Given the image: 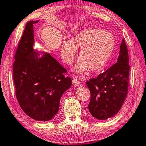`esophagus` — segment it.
I'll return each instance as SVG.
<instances>
[{"label": "esophagus", "instance_id": "1", "mask_svg": "<svg viewBox=\"0 0 146 146\" xmlns=\"http://www.w3.org/2000/svg\"><path fill=\"white\" fill-rule=\"evenodd\" d=\"M72 83H73L74 86H77L79 85V84H80V81H79L78 78H73Z\"/></svg>", "mask_w": 146, "mask_h": 146}]
</instances>
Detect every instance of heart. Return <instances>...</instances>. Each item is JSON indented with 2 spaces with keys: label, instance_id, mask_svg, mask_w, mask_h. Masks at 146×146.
Segmentation results:
<instances>
[{
  "label": "heart",
  "instance_id": "heart-1",
  "mask_svg": "<svg viewBox=\"0 0 146 146\" xmlns=\"http://www.w3.org/2000/svg\"><path fill=\"white\" fill-rule=\"evenodd\" d=\"M115 40L111 33L98 28H88L78 33L72 40H64L61 46V57L67 65H71L81 48L80 59L74 70L83 73L101 70L113 53Z\"/></svg>",
  "mask_w": 146,
  "mask_h": 146
}]
</instances>
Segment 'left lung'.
I'll list each match as a JSON object with an SVG mask.
<instances>
[{"instance_id": "8db88e82", "label": "left lung", "mask_w": 146, "mask_h": 146, "mask_svg": "<svg viewBox=\"0 0 146 146\" xmlns=\"http://www.w3.org/2000/svg\"><path fill=\"white\" fill-rule=\"evenodd\" d=\"M129 74L128 52L123 39L117 62L97 78L86 81L90 91L88 108L92 115L106 120L118 113L127 95Z\"/></svg>"}]
</instances>
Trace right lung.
Masks as SVG:
<instances>
[{"instance_id": "obj_1", "label": "right lung", "mask_w": 146, "mask_h": 146, "mask_svg": "<svg viewBox=\"0 0 146 146\" xmlns=\"http://www.w3.org/2000/svg\"><path fill=\"white\" fill-rule=\"evenodd\" d=\"M28 22L18 45L13 63L17 99L28 116L39 121L52 119L58 113L61 96L72 85L70 77L49 53L41 56L33 49V25Z\"/></svg>"}]
</instances>
